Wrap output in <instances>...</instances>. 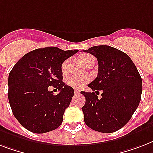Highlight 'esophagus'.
Here are the masks:
<instances>
[{
    "label": "esophagus",
    "mask_w": 153,
    "mask_h": 153,
    "mask_svg": "<svg viewBox=\"0 0 153 153\" xmlns=\"http://www.w3.org/2000/svg\"><path fill=\"white\" fill-rule=\"evenodd\" d=\"M79 93H80V91L79 90H74V94H79Z\"/></svg>",
    "instance_id": "obj_1"
}]
</instances>
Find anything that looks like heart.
<instances>
[{"instance_id":"heart-1","label":"heart","mask_w":153,"mask_h":153,"mask_svg":"<svg viewBox=\"0 0 153 153\" xmlns=\"http://www.w3.org/2000/svg\"><path fill=\"white\" fill-rule=\"evenodd\" d=\"M80 60L84 65L88 63L91 61L95 60V58L93 55L90 54H84V55L80 56ZM70 65V59H66L63 61L61 66V70L63 74H66L68 72ZM91 80V78L87 75H72V76L67 78L66 80V82L69 86H71L73 88L75 89H81L86 84H87Z\"/></svg>"}]
</instances>
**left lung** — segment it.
Wrapping results in <instances>:
<instances>
[{
	"label": "left lung",
	"mask_w": 153,
	"mask_h": 153,
	"mask_svg": "<svg viewBox=\"0 0 153 153\" xmlns=\"http://www.w3.org/2000/svg\"><path fill=\"white\" fill-rule=\"evenodd\" d=\"M84 51L94 55L98 62V76L88 85L93 92H81L86 98L82 107L84 121L98 132H116L128 123L138 107L141 77L128 55L118 49L100 45ZM99 91L101 98H97Z\"/></svg>",
	"instance_id": "obj_1"
}]
</instances>
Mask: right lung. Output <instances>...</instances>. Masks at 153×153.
<instances>
[{"label": "right lung", "mask_w": 153, "mask_h": 153, "mask_svg": "<svg viewBox=\"0 0 153 153\" xmlns=\"http://www.w3.org/2000/svg\"><path fill=\"white\" fill-rule=\"evenodd\" d=\"M58 48H38L25 55L8 75V101L20 125L35 133L55 130L62 124L74 89L62 82L63 61L78 52ZM60 91L55 96L48 87Z\"/></svg>", "instance_id": "add662e5"}]
</instances>
